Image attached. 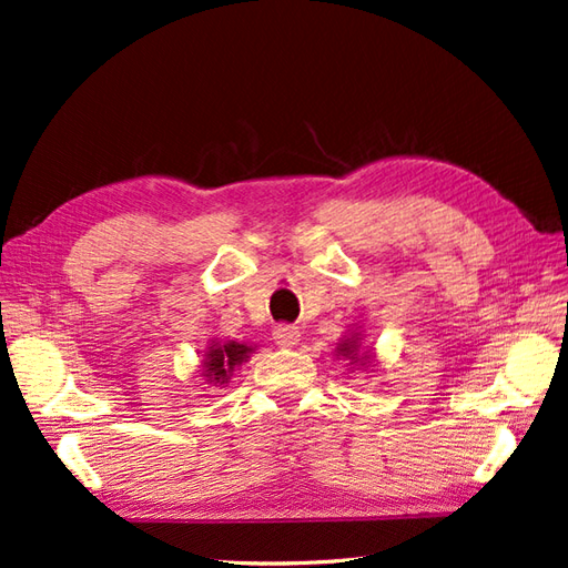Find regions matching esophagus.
Here are the masks:
<instances>
[{"instance_id": "esophagus-1", "label": "esophagus", "mask_w": 568, "mask_h": 568, "mask_svg": "<svg viewBox=\"0 0 568 568\" xmlns=\"http://www.w3.org/2000/svg\"><path fill=\"white\" fill-rule=\"evenodd\" d=\"M273 339L281 347H293L300 339V328L293 326V323H278V326H273Z\"/></svg>"}]
</instances>
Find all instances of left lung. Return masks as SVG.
Instances as JSON below:
<instances>
[{
  "instance_id": "obj_1",
  "label": "left lung",
  "mask_w": 568,
  "mask_h": 568,
  "mask_svg": "<svg viewBox=\"0 0 568 568\" xmlns=\"http://www.w3.org/2000/svg\"><path fill=\"white\" fill-rule=\"evenodd\" d=\"M354 349H356V345H354V343H352V345H349V339H347V343H345V345H343V349H339V352H347V354H352V352H354ZM352 359H354V356H352Z\"/></svg>"
}]
</instances>
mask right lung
I'll return each instance as SVG.
<instances>
[{"label":"right lung","instance_id":"add662e5","mask_svg":"<svg viewBox=\"0 0 568 568\" xmlns=\"http://www.w3.org/2000/svg\"><path fill=\"white\" fill-rule=\"evenodd\" d=\"M252 352V347L247 345H237V343H225V345H212L206 354L204 362V376L214 383H223L229 381L231 371L242 364V359Z\"/></svg>","mask_w":568,"mask_h":568}]
</instances>
